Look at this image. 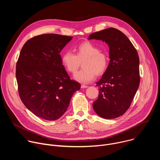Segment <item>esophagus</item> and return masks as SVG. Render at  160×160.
Here are the masks:
<instances>
[{
    "label": "esophagus",
    "instance_id": "obj_1",
    "mask_svg": "<svg viewBox=\"0 0 160 160\" xmlns=\"http://www.w3.org/2000/svg\"><path fill=\"white\" fill-rule=\"evenodd\" d=\"M87 87H88V86H87V85H81V88H87Z\"/></svg>",
    "mask_w": 160,
    "mask_h": 160
}]
</instances>
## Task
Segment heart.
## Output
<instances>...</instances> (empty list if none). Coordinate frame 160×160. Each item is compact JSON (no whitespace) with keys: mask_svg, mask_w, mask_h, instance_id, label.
<instances>
[{"mask_svg":"<svg viewBox=\"0 0 160 160\" xmlns=\"http://www.w3.org/2000/svg\"><path fill=\"white\" fill-rule=\"evenodd\" d=\"M75 54L70 51H65L61 56V63L65 69L75 73L81 62L83 67L74 75V78L83 83L92 81L96 74L101 75L107 70L109 58L106 53L100 51L96 45L89 41L83 42L74 48Z\"/></svg>","mask_w":160,"mask_h":160,"instance_id":"1","label":"heart"}]
</instances>
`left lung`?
Returning a JSON list of instances; mask_svg holds the SVG:
<instances>
[{
  "label": "left lung",
  "mask_w": 160,
  "mask_h": 160,
  "mask_svg": "<svg viewBox=\"0 0 160 160\" xmlns=\"http://www.w3.org/2000/svg\"><path fill=\"white\" fill-rule=\"evenodd\" d=\"M88 39L101 40L109 47V64L96 83L99 91L93 108L102 118L119 117L129 108L139 86L138 52L128 37L114 28L93 33Z\"/></svg>",
  "instance_id": "1"
}]
</instances>
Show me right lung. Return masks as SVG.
<instances>
[{
  "label": "right lung",
  "instance_id": "right-lung-1",
  "mask_svg": "<svg viewBox=\"0 0 160 160\" xmlns=\"http://www.w3.org/2000/svg\"><path fill=\"white\" fill-rule=\"evenodd\" d=\"M72 37L42 34L22 46L17 63L18 93L25 106L37 117L59 119L80 84L70 79L61 63V51Z\"/></svg>",
  "mask_w": 160,
  "mask_h": 160
}]
</instances>
